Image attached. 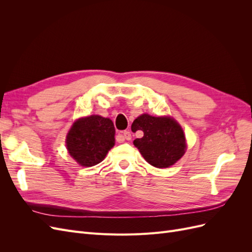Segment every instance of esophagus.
<instances>
[{"instance_id":"34e87169","label":"esophagus","mask_w":252,"mask_h":252,"mask_svg":"<svg viewBox=\"0 0 252 252\" xmlns=\"http://www.w3.org/2000/svg\"><path fill=\"white\" fill-rule=\"evenodd\" d=\"M122 136H123V139L129 141V140H131V132L129 130H125L123 132V134H122Z\"/></svg>"}]
</instances>
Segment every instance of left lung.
<instances>
[{
	"mask_svg": "<svg viewBox=\"0 0 252 252\" xmlns=\"http://www.w3.org/2000/svg\"><path fill=\"white\" fill-rule=\"evenodd\" d=\"M142 130L143 138L133 145L146 161L157 168H167L184 156L187 145L184 131L170 117H152L147 113L136 118L131 127Z\"/></svg>",
	"mask_w": 252,
	"mask_h": 252,
	"instance_id": "left-lung-1",
	"label": "left lung"
}]
</instances>
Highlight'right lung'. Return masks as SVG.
<instances>
[{
    "mask_svg": "<svg viewBox=\"0 0 252 252\" xmlns=\"http://www.w3.org/2000/svg\"><path fill=\"white\" fill-rule=\"evenodd\" d=\"M114 134L110 119L94 114L74 122L66 136V147L81 166L91 167L101 163L114 146Z\"/></svg>",
    "mask_w": 252,
    "mask_h": 252,
    "instance_id": "1",
    "label": "right lung"
}]
</instances>
